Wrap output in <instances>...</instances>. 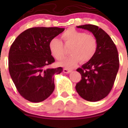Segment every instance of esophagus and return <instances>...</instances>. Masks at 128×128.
<instances>
[{
	"instance_id": "esophagus-1",
	"label": "esophagus",
	"mask_w": 128,
	"mask_h": 128,
	"mask_svg": "<svg viewBox=\"0 0 128 128\" xmlns=\"http://www.w3.org/2000/svg\"><path fill=\"white\" fill-rule=\"evenodd\" d=\"M63 72L66 74H69L71 72V70H70V69H68V68H64V69H63Z\"/></svg>"
}]
</instances>
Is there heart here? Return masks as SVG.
Instances as JSON below:
<instances>
[{"label":"heart","mask_w":128,"mask_h":128,"mask_svg":"<svg viewBox=\"0 0 128 128\" xmlns=\"http://www.w3.org/2000/svg\"><path fill=\"white\" fill-rule=\"evenodd\" d=\"M62 39L66 44H71L69 56L66 57L60 62L61 66L72 67L76 65L80 60L85 62L94 57L97 50V40L95 36L86 34L85 32L69 28L61 35ZM49 49L52 55L58 60L64 56L62 42L59 39L54 38L49 42Z\"/></svg>","instance_id":"obj_1"}]
</instances>
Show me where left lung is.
I'll return each mask as SVG.
<instances>
[{
	"label": "left lung",
	"instance_id": "obj_1",
	"mask_svg": "<svg viewBox=\"0 0 128 128\" xmlns=\"http://www.w3.org/2000/svg\"><path fill=\"white\" fill-rule=\"evenodd\" d=\"M92 32L97 40V50L94 57L77 69L82 79L76 84L78 95L89 102H97L110 92L119 69L118 50L110 36L94 24L77 26Z\"/></svg>",
	"mask_w": 128,
	"mask_h": 128
}]
</instances>
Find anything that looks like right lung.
I'll return each mask as SVG.
<instances>
[{
	"instance_id": "1",
	"label": "right lung",
	"mask_w": 128,
	"mask_h": 128,
	"mask_svg": "<svg viewBox=\"0 0 128 128\" xmlns=\"http://www.w3.org/2000/svg\"><path fill=\"white\" fill-rule=\"evenodd\" d=\"M58 27H34L19 34L8 53V70L19 94L31 102L44 101L54 90V75L62 68H48L55 61L50 40L64 32Z\"/></svg>"
}]
</instances>
